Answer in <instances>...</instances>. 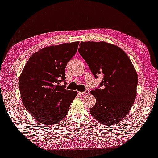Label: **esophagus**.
<instances>
[{
  "mask_svg": "<svg viewBox=\"0 0 158 158\" xmlns=\"http://www.w3.org/2000/svg\"><path fill=\"white\" fill-rule=\"evenodd\" d=\"M79 93L81 95H85V94H88L89 93V89H86L85 92H79Z\"/></svg>",
  "mask_w": 158,
  "mask_h": 158,
  "instance_id": "obj_1",
  "label": "esophagus"
}]
</instances>
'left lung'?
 <instances>
[{"instance_id": "obj_1", "label": "left lung", "mask_w": 158, "mask_h": 158, "mask_svg": "<svg viewBox=\"0 0 158 158\" xmlns=\"http://www.w3.org/2000/svg\"><path fill=\"white\" fill-rule=\"evenodd\" d=\"M79 53L94 76L103 81L90 93L96 103L90 114L105 126H113L123 119L137 95V72L128 55L119 47L103 41L80 44Z\"/></svg>"}]
</instances>
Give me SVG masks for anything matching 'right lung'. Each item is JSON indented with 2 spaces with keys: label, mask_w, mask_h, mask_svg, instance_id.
Returning a JSON list of instances; mask_svg holds the SVG:
<instances>
[{
  "label": "right lung",
  "mask_w": 158,
  "mask_h": 158,
  "mask_svg": "<svg viewBox=\"0 0 158 158\" xmlns=\"http://www.w3.org/2000/svg\"><path fill=\"white\" fill-rule=\"evenodd\" d=\"M79 41L42 48L33 54L19 80L24 106L38 122L54 125L67 114L76 91L60 85L66 81V66L76 53Z\"/></svg>",
  "instance_id": "1"
}]
</instances>
